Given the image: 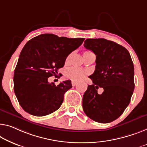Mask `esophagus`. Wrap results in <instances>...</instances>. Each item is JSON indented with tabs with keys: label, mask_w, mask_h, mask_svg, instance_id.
<instances>
[{
	"label": "esophagus",
	"mask_w": 147,
	"mask_h": 147,
	"mask_svg": "<svg viewBox=\"0 0 147 147\" xmlns=\"http://www.w3.org/2000/svg\"><path fill=\"white\" fill-rule=\"evenodd\" d=\"M71 84H72V86H75L77 84V82H75V81H72Z\"/></svg>",
	"instance_id": "1"
}]
</instances>
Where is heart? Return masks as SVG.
I'll return each instance as SVG.
<instances>
[{"label": "heart", "instance_id": "b5f03b06", "mask_svg": "<svg viewBox=\"0 0 147 147\" xmlns=\"http://www.w3.org/2000/svg\"><path fill=\"white\" fill-rule=\"evenodd\" d=\"M70 58H71V55L67 57L66 59L67 63L69 61ZM86 74V71L82 69H77V68L75 67L70 68V69H67V71H66V77L67 78L73 81H77V82L84 79Z\"/></svg>", "mask_w": 147, "mask_h": 147}]
</instances>
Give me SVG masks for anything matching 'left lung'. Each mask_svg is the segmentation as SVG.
Segmentation results:
<instances>
[{
	"label": "left lung",
	"mask_w": 147,
	"mask_h": 147,
	"mask_svg": "<svg viewBox=\"0 0 147 147\" xmlns=\"http://www.w3.org/2000/svg\"><path fill=\"white\" fill-rule=\"evenodd\" d=\"M84 47L96 55V69L89 76L83 96L82 108L88 117L98 123H109L121 115L135 88L134 66L127 49L104 38L87 39ZM98 87L103 92L97 93Z\"/></svg>",
	"instance_id": "obj_1"
}]
</instances>
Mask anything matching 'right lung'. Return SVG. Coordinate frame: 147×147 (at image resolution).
I'll use <instances>...</instances> for the list:
<instances>
[{"label":"right lung","instance_id":"right-lung-1","mask_svg":"<svg viewBox=\"0 0 147 147\" xmlns=\"http://www.w3.org/2000/svg\"><path fill=\"white\" fill-rule=\"evenodd\" d=\"M84 38H68L44 34L28 41L20 54L14 70V90L20 105L35 116L49 115L60 108L71 81L56 86L48 78L56 76L67 56Z\"/></svg>","mask_w":147,"mask_h":147}]
</instances>
